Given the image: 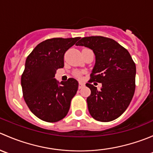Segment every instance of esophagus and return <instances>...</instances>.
<instances>
[{
	"mask_svg": "<svg viewBox=\"0 0 153 153\" xmlns=\"http://www.w3.org/2000/svg\"><path fill=\"white\" fill-rule=\"evenodd\" d=\"M83 86H84V84H83V83H81V82H79V85H78V89H81V88H82Z\"/></svg>",
	"mask_w": 153,
	"mask_h": 153,
	"instance_id": "34e87169",
	"label": "esophagus"
}]
</instances>
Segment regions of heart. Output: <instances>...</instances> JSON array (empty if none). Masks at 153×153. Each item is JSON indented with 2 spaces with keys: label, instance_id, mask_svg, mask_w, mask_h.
<instances>
[{
  "label": "heart",
  "instance_id": "heart-1",
  "mask_svg": "<svg viewBox=\"0 0 153 153\" xmlns=\"http://www.w3.org/2000/svg\"><path fill=\"white\" fill-rule=\"evenodd\" d=\"M74 75L77 78H80L81 76V72H79V71H76V72H74Z\"/></svg>",
  "mask_w": 153,
  "mask_h": 153
}]
</instances>
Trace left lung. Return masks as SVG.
<instances>
[{"instance_id":"obj_1","label":"left lung","mask_w":153,"mask_h":153,"mask_svg":"<svg viewBox=\"0 0 153 153\" xmlns=\"http://www.w3.org/2000/svg\"><path fill=\"white\" fill-rule=\"evenodd\" d=\"M76 46H84L95 55L90 80L86 86L91 90L86 99L94 119L102 122L121 116L130 104L135 89L136 67L127 50L111 38L102 36L82 38ZM101 82L100 91L91 84Z\"/></svg>"}]
</instances>
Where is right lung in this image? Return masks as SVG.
<instances>
[{
	"label": "right lung",
	"instance_id": "1",
	"mask_svg": "<svg viewBox=\"0 0 153 153\" xmlns=\"http://www.w3.org/2000/svg\"><path fill=\"white\" fill-rule=\"evenodd\" d=\"M79 38L47 39L35 47L26 60L21 75L24 101L31 112L42 121L57 122L69 112L72 98L78 91L74 78L59 83L56 70L64 66V54Z\"/></svg>",
	"mask_w": 153,
	"mask_h": 153
}]
</instances>
